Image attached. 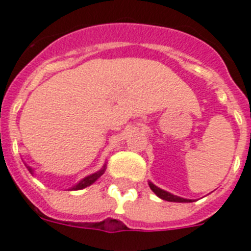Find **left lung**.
I'll list each match as a JSON object with an SVG mask.
<instances>
[{
	"instance_id": "8db88e82",
	"label": "left lung",
	"mask_w": 251,
	"mask_h": 251,
	"mask_svg": "<svg viewBox=\"0 0 251 251\" xmlns=\"http://www.w3.org/2000/svg\"><path fill=\"white\" fill-rule=\"evenodd\" d=\"M149 187L151 189V191L157 195L158 198H161V199H163V201H175V203H191V201H194L193 199H185V198H181V197H177V195H174V194L168 193V191L163 190V189H161V187L155 186L153 182H151L149 181Z\"/></svg>"
}]
</instances>
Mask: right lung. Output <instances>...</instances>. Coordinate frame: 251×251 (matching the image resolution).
<instances>
[{
  "instance_id": "1",
  "label": "right lung",
  "mask_w": 251,
  "mask_h": 251,
  "mask_svg": "<svg viewBox=\"0 0 251 251\" xmlns=\"http://www.w3.org/2000/svg\"><path fill=\"white\" fill-rule=\"evenodd\" d=\"M26 168H28L30 174H33V172H34L33 171V168H30L29 166H26ZM104 171H106V163L103 165V167L100 168V171L94 172V174H92V175H88L86 177L81 178V180H80L77 184H75L73 187H70L69 190H81V189H85V187L90 186V185L94 184V182H96V181L98 180V178H100L103 174H104Z\"/></svg>"
}]
</instances>
